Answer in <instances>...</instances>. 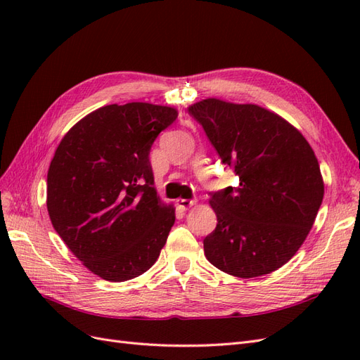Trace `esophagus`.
Here are the masks:
<instances>
[{"instance_id": "obj_1", "label": "esophagus", "mask_w": 360, "mask_h": 360, "mask_svg": "<svg viewBox=\"0 0 360 360\" xmlns=\"http://www.w3.org/2000/svg\"><path fill=\"white\" fill-rule=\"evenodd\" d=\"M195 202H197V200H177V205L180 207L181 210H188L189 207H192Z\"/></svg>"}]
</instances>
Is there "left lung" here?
<instances>
[{"instance_id":"8db88e82","label":"left lung","mask_w":360,"mask_h":360,"mask_svg":"<svg viewBox=\"0 0 360 360\" xmlns=\"http://www.w3.org/2000/svg\"><path fill=\"white\" fill-rule=\"evenodd\" d=\"M238 186L210 192L217 217L204 254L228 275L257 278L284 266L307 238L324 184L296 127L258 105L205 99L189 106Z\"/></svg>"}]
</instances>
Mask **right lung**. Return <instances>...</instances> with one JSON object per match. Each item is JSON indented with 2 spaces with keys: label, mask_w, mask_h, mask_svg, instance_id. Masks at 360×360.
<instances>
[{
  "label": "right lung",
  "mask_w": 360,
  "mask_h": 360,
  "mask_svg": "<svg viewBox=\"0 0 360 360\" xmlns=\"http://www.w3.org/2000/svg\"><path fill=\"white\" fill-rule=\"evenodd\" d=\"M176 118L169 106L106 105L76 123L51 160V222L73 255L102 279L143 275L167 243L176 213L158 197L148 155Z\"/></svg>",
  "instance_id": "right-lung-1"
}]
</instances>
